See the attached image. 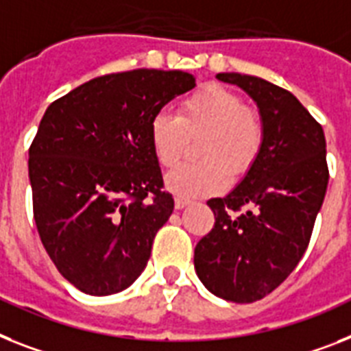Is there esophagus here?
Returning <instances> with one entry per match:
<instances>
[{"mask_svg":"<svg viewBox=\"0 0 351 351\" xmlns=\"http://www.w3.org/2000/svg\"><path fill=\"white\" fill-rule=\"evenodd\" d=\"M188 204H190V201H188V199H181V197H178V199H176V210H182V208H186Z\"/></svg>","mask_w":351,"mask_h":351,"instance_id":"obj_1","label":"esophagus"}]
</instances>
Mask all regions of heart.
I'll return each instance as SVG.
<instances>
[{
  "label": "heart",
  "mask_w": 351,
  "mask_h": 351,
  "mask_svg": "<svg viewBox=\"0 0 351 351\" xmlns=\"http://www.w3.org/2000/svg\"><path fill=\"white\" fill-rule=\"evenodd\" d=\"M150 145L163 167H173L190 138L201 136L197 154L202 161L178 167L167 176V188L179 197L222 192L230 172L244 176L262 149L263 125L244 100L222 86H206L182 100L178 114L161 111L150 121Z\"/></svg>",
  "instance_id": "heart-1"
}]
</instances>
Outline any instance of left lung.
<instances>
[{
  "label": "left lung",
  "instance_id": "left-lung-1",
  "mask_svg": "<svg viewBox=\"0 0 351 351\" xmlns=\"http://www.w3.org/2000/svg\"><path fill=\"white\" fill-rule=\"evenodd\" d=\"M217 78L258 107L263 141L239 184L208 201L215 226L195 245L193 265L211 294L253 303L294 271L311 242L328 184L325 132L287 89L251 75ZM240 207L246 211L234 216Z\"/></svg>",
  "mask_w": 351,
  "mask_h": 351
}]
</instances>
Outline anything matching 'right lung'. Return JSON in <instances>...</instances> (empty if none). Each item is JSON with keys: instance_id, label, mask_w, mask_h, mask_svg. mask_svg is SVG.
I'll use <instances>...</instances> for the list:
<instances>
[{"instance_id": "right-lung-1", "label": "right lung", "mask_w": 351, "mask_h": 351, "mask_svg": "<svg viewBox=\"0 0 351 351\" xmlns=\"http://www.w3.org/2000/svg\"><path fill=\"white\" fill-rule=\"evenodd\" d=\"M195 88L186 71L132 69L93 78L50 104L28 150L34 219L59 273L89 296L143 273L173 211L150 121Z\"/></svg>"}]
</instances>
